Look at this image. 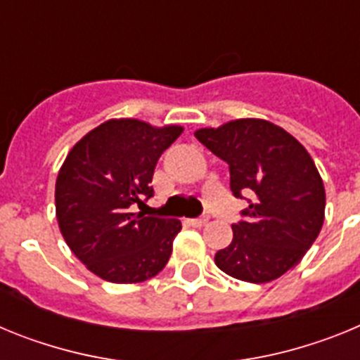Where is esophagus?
Here are the masks:
<instances>
[{"mask_svg": "<svg viewBox=\"0 0 360 360\" xmlns=\"http://www.w3.org/2000/svg\"><path fill=\"white\" fill-rule=\"evenodd\" d=\"M209 221V216H200V218H193V219H187V224L193 225V227H202V225H205Z\"/></svg>", "mask_w": 360, "mask_h": 360, "instance_id": "esophagus-1", "label": "esophagus"}]
</instances>
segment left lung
<instances>
[{"mask_svg": "<svg viewBox=\"0 0 360 360\" xmlns=\"http://www.w3.org/2000/svg\"><path fill=\"white\" fill-rule=\"evenodd\" d=\"M195 136L229 164L232 195L250 196L214 263L241 281L278 279L303 259L323 227L326 195L316 164L290 133L263 119L231 120Z\"/></svg>", "mask_w": 360, "mask_h": 360, "instance_id": "obj_1", "label": "left lung"}]
</instances>
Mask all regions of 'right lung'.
I'll list each match as a JSON object with an SVG mask.
<instances>
[{
  "mask_svg": "<svg viewBox=\"0 0 360 360\" xmlns=\"http://www.w3.org/2000/svg\"><path fill=\"white\" fill-rule=\"evenodd\" d=\"M180 126L111 119L86 133L68 153L56 182V214L72 252L110 283H141L169 262L180 219L131 212L153 196L162 153Z\"/></svg>",
  "mask_w": 360,
  "mask_h": 360,
  "instance_id": "right-lung-1",
  "label": "right lung"
}]
</instances>
